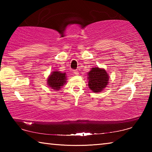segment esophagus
<instances>
[{"label":"esophagus","instance_id":"esophagus-1","mask_svg":"<svg viewBox=\"0 0 152 152\" xmlns=\"http://www.w3.org/2000/svg\"><path fill=\"white\" fill-rule=\"evenodd\" d=\"M74 74H75V75L78 76V74H79V72H78V70H74Z\"/></svg>","mask_w":152,"mask_h":152}]
</instances>
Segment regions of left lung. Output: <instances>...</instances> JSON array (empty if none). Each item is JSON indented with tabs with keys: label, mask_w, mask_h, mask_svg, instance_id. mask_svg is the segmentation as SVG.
Wrapping results in <instances>:
<instances>
[{
	"label": "left lung",
	"mask_w": 152,
	"mask_h": 152,
	"mask_svg": "<svg viewBox=\"0 0 152 152\" xmlns=\"http://www.w3.org/2000/svg\"><path fill=\"white\" fill-rule=\"evenodd\" d=\"M87 74L89 88L95 93L102 92L109 84V75L104 68L94 67Z\"/></svg>",
	"instance_id": "obj_1"
}]
</instances>
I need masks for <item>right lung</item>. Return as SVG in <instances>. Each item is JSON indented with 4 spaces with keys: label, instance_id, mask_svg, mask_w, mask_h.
Masks as SVG:
<instances>
[{
    "label": "right lung",
    "instance_id": "add662e5",
    "mask_svg": "<svg viewBox=\"0 0 152 152\" xmlns=\"http://www.w3.org/2000/svg\"><path fill=\"white\" fill-rule=\"evenodd\" d=\"M66 73H61L60 71H53L48 77L47 84L48 86L55 91L60 89L66 83Z\"/></svg>",
    "mask_w": 152,
    "mask_h": 152
}]
</instances>
